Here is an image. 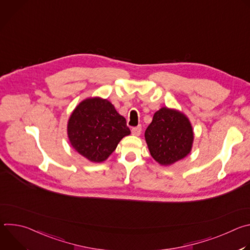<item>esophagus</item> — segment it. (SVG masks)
I'll use <instances>...</instances> for the list:
<instances>
[{
	"label": "esophagus",
	"mask_w": 250,
	"mask_h": 250,
	"mask_svg": "<svg viewBox=\"0 0 250 250\" xmlns=\"http://www.w3.org/2000/svg\"><path fill=\"white\" fill-rule=\"evenodd\" d=\"M140 132H141V126H140V125L131 128V133H132L133 135H135V136H138V135L140 134Z\"/></svg>",
	"instance_id": "obj_1"
}]
</instances>
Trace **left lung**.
<instances>
[{
    "label": "left lung",
    "mask_w": 250,
    "mask_h": 250,
    "mask_svg": "<svg viewBox=\"0 0 250 250\" xmlns=\"http://www.w3.org/2000/svg\"><path fill=\"white\" fill-rule=\"evenodd\" d=\"M145 136L151 156L162 166L184 159L194 142V130L188 117L167 106L154 114Z\"/></svg>",
    "instance_id": "8db88e82"
}]
</instances>
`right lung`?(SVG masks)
<instances>
[{"label":"right lung","instance_id":"1","mask_svg":"<svg viewBox=\"0 0 250 250\" xmlns=\"http://www.w3.org/2000/svg\"><path fill=\"white\" fill-rule=\"evenodd\" d=\"M67 134L70 145L80 155L100 163L109 158L130 130L110 101L91 97L80 102L71 113Z\"/></svg>","mask_w":250,"mask_h":250}]
</instances>
